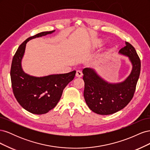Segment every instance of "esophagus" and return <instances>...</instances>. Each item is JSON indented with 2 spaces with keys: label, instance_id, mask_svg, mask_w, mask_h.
I'll list each match as a JSON object with an SVG mask.
<instances>
[{
  "label": "esophagus",
  "instance_id": "1",
  "mask_svg": "<svg viewBox=\"0 0 150 150\" xmlns=\"http://www.w3.org/2000/svg\"><path fill=\"white\" fill-rule=\"evenodd\" d=\"M83 76V72H81L80 70H78L76 71V76L78 77V78H81Z\"/></svg>",
  "mask_w": 150,
  "mask_h": 150
}]
</instances>
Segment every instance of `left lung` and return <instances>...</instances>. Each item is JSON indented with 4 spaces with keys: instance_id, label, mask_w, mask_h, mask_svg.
Returning a JSON list of instances; mask_svg holds the SVG:
<instances>
[{
    "instance_id": "8db88e82",
    "label": "left lung",
    "mask_w": 150,
    "mask_h": 150,
    "mask_svg": "<svg viewBox=\"0 0 150 150\" xmlns=\"http://www.w3.org/2000/svg\"><path fill=\"white\" fill-rule=\"evenodd\" d=\"M119 52L128 56L133 66L131 74L122 82L108 83L91 68L83 71L85 101L90 110L96 114L115 113L128 105L133 97L140 74V59L134 47L128 42Z\"/></svg>"
}]
</instances>
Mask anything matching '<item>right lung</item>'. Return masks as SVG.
<instances>
[{"label": "right lung", "mask_w": 150, "mask_h": 150, "mask_svg": "<svg viewBox=\"0 0 150 150\" xmlns=\"http://www.w3.org/2000/svg\"><path fill=\"white\" fill-rule=\"evenodd\" d=\"M54 31L42 32L27 39L18 47L12 61L11 78L13 94L20 105L33 114H45L55 107L63 90L76 74V71H73L66 74L34 77L25 74L22 69L21 61L27 42Z\"/></svg>", "instance_id": "right-lung-1"}]
</instances>
